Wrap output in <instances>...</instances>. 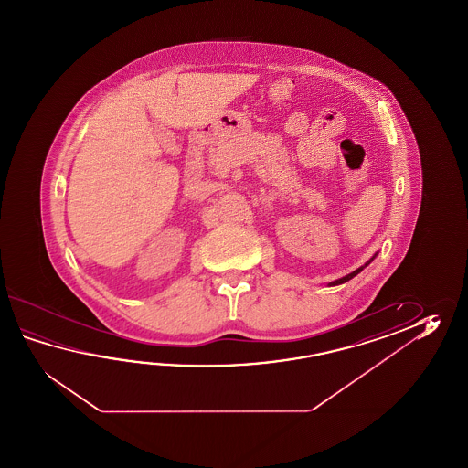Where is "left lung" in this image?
Masks as SVG:
<instances>
[{"label":"left lung","instance_id":"obj_1","mask_svg":"<svg viewBox=\"0 0 468 468\" xmlns=\"http://www.w3.org/2000/svg\"><path fill=\"white\" fill-rule=\"evenodd\" d=\"M377 256H378V252H377V254H375L373 258L369 259V261H367V262H365V264H363L361 268L355 269L353 272H349V274H346V276H343V278L336 279V281H331V282H329V286H338V284H343V282H346V281H349V279L355 278V276H356V274H359V272H361L363 269L367 268L369 262H371L373 259L377 258Z\"/></svg>","mask_w":468,"mask_h":468}]
</instances>
